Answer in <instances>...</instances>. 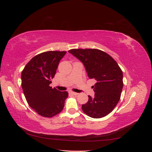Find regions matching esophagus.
I'll return each instance as SVG.
<instances>
[{
    "label": "esophagus",
    "instance_id": "esophagus-1",
    "mask_svg": "<svg viewBox=\"0 0 152 152\" xmlns=\"http://www.w3.org/2000/svg\"><path fill=\"white\" fill-rule=\"evenodd\" d=\"M70 93L71 94H73V95H78V94H79V93H75V92H73V91H70Z\"/></svg>",
    "mask_w": 152,
    "mask_h": 152
}]
</instances>
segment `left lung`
Listing matches in <instances>:
<instances>
[{"instance_id":"obj_1","label":"left lung","mask_w":152,"mask_h":152,"mask_svg":"<svg viewBox=\"0 0 152 152\" xmlns=\"http://www.w3.org/2000/svg\"><path fill=\"white\" fill-rule=\"evenodd\" d=\"M68 53L83 63L89 79L97 82L93 86L94 96L82 105L87 115L94 118L107 115L116 107L123 88V73L117 63L102 50L73 49Z\"/></svg>"}]
</instances>
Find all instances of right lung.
Returning a JSON list of instances; mask_svg holds the SVG:
<instances>
[{
	"label": "right lung",
	"mask_w": 152,
	"mask_h": 152,
	"mask_svg": "<svg viewBox=\"0 0 152 152\" xmlns=\"http://www.w3.org/2000/svg\"><path fill=\"white\" fill-rule=\"evenodd\" d=\"M66 51H47L34 56L21 72V87L30 107L40 115L52 117L60 113L68 97L66 91L53 89L51 83Z\"/></svg>",
	"instance_id": "1"
}]
</instances>
